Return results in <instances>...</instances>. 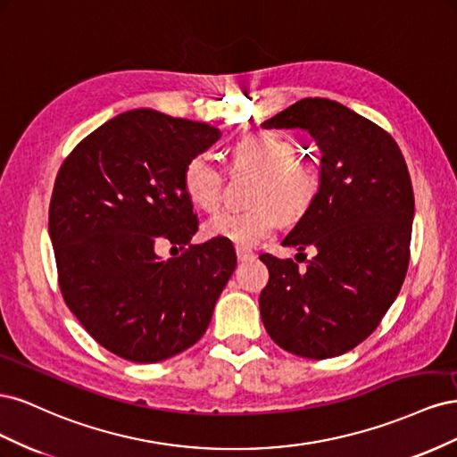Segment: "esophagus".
Returning <instances> with one entry per match:
<instances>
[{
  "mask_svg": "<svg viewBox=\"0 0 457 457\" xmlns=\"http://www.w3.org/2000/svg\"><path fill=\"white\" fill-rule=\"evenodd\" d=\"M237 257H238V261H250V259H253L255 257V253L253 252H250V250H244V247H237Z\"/></svg>",
  "mask_w": 457,
  "mask_h": 457,
  "instance_id": "34e87169",
  "label": "esophagus"
}]
</instances>
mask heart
<instances>
[{
    "label": "heart",
    "mask_w": 457,
    "mask_h": 457,
    "mask_svg": "<svg viewBox=\"0 0 457 457\" xmlns=\"http://www.w3.org/2000/svg\"><path fill=\"white\" fill-rule=\"evenodd\" d=\"M232 170L259 175L250 212H223L204 225L207 238H220L234 245L253 247L269 238L284 219H297L312 204L320 177L312 163L295 158L294 145L270 133L247 135L230 146ZM223 171L210 156H190L183 170L187 198L204 212H213L220 200Z\"/></svg>",
    "instance_id": "1"
}]
</instances>
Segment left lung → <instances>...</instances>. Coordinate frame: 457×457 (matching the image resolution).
<instances>
[{"instance_id": "8db88e82", "label": "left lung", "mask_w": 457, "mask_h": 457, "mask_svg": "<svg viewBox=\"0 0 457 457\" xmlns=\"http://www.w3.org/2000/svg\"><path fill=\"white\" fill-rule=\"evenodd\" d=\"M261 128L309 131L322 154L316 196L282 240L316 255L307 270L292 259L259 257L269 269L261 320L287 353L339 356L379 326L404 282L413 220L404 156L385 129L320 96L297 101Z\"/></svg>"}]
</instances>
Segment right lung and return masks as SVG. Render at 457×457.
Listing matches in <instances>:
<instances>
[{"instance_id":"right-lung-1","label":"right lung","mask_w":457,"mask_h":457,"mask_svg":"<svg viewBox=\"0 0 457 457\" xmlns=\"http://www.w3.org/2000/svg\"><path fill=\"white\" fill-rule=\"evenodd\" d=\"M219 137L207 123L137 108L61 165L49 205L61 292L89 336L126 361L152 364L192 347L237 269L230 242L190 244L198 220L183 170ZM162 241L189 247L160 260Z\"/></svg>"}]
</instances>
